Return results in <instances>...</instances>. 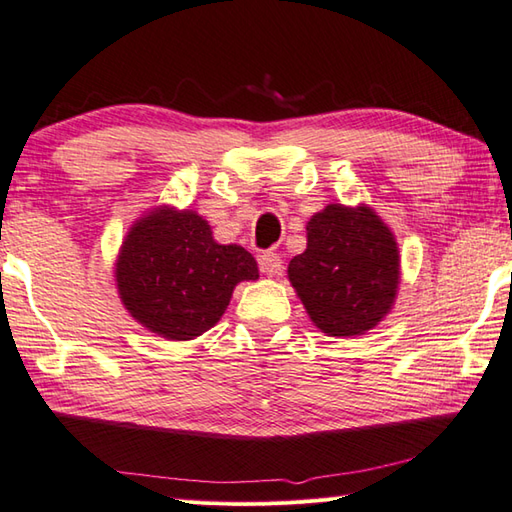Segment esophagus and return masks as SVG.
Masks as SVG:
<instances>
[{
  "label": "esophagus",
  "instance_id": "1",
  "mask_svg": "<svg viewBox=\"0 0 512 512\" xmlns=\"http://www.w3.org/2000/svg\"><path fill=\"white\" fill-rule=\"evenodd\" d=\"M258 267L267 276H278L283 272V260L276 252H263L258 256Z\"/></svg>",
  "mask_w": 512,
  "mask_h": 512
}]
</instances>
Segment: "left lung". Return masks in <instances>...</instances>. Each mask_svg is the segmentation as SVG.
Returning <instances> with one entry per match:
<instances>
[{
  "label": "left lung",
  "mask_w": 512,
  "mask_h": 512,
  "mask_svg": "<svg viewBox=\"0 0 512 512\" xmlns=\"http://www.w3.org/2000/svg\"><path fill=\"white\" fill-rule=\"evenodd\" d=\"M287 276L318 330L359 336L397 298V240L370 207L327 205L307 223V249L289 260Z\"/></svg>",
  "instance_id": "1"
}]
</instances>
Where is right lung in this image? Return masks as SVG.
Here are the masks:
<instances>
[{"label": "right lung", "mask_w": 512, "mask_h": 512, "mask_svg": "<svg viewBox=\"0 0 512 512\" xmlns=\"http://www.w3.org/2000/svg\"><path fill=\"white\" fill-rule=\"evenodd\" d=\"M254 256L220 245L196 211L158 207L129 229L115 263L124 307L149 332L191 341L214 327L240 281H256Z\"/></svg>", "instance_id": "right-lung-1"}]
</instances>
